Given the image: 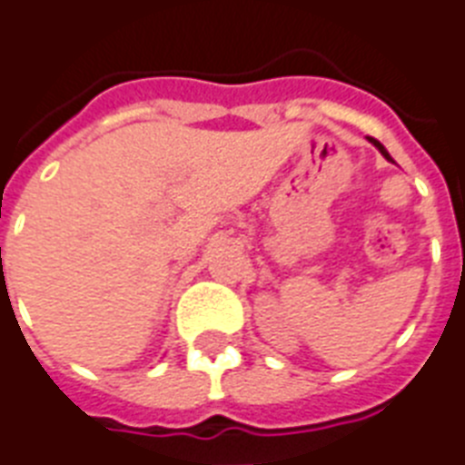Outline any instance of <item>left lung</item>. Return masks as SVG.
I'll list each match as a JSON object with an SVG mask.
<instances>
[{
    "label": "left lung",
    "instance_id": "8db88e82",
    "mask_svg": "<svg viewBox=\"0 0 465 465\" xmlns=\"http://www.w3.org/2000/svg\"><path fill=\"white\" fill-rule=\"evenodd\" d=\"M370 143H372V146H374V148H377V151H380V153H381V155H384L386 161H391V155H389V151H386V148H384V146H381L380 141H377V139H370Z\"/></svg>",
    "mask_w": 465,
    "mask_h": 465
}]
</instances>
